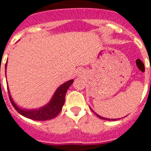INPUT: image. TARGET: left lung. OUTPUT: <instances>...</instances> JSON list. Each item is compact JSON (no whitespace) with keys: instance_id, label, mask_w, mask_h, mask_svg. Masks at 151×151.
<instances>
[{"instance_id":"left-lung-1","label":"left lung","mask_w":151,"mask_h":151,"mask_svg":"<svg viewBox=\"0 0 151 151\" xmlns=\"http://www.w3.org/2000/svg\"><path fill=\"white\" fill-rule=\"evenodd\" d=\"M96 116H98L99 118H101V119H103V120H108V121H110V119H107V118H104V117H102V116H99L98 114H96ZM114 120H115V119H114Z\"/></svg>"}]
</instances>
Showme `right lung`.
Segmentation results:
<instances>
[{
	"label": "right lung",
	"instance_id": "add662e5",
	"mask_svg": "<svg viewBox=\"0 0 151 151\" xmlns=\"http://www.w3.org/2000/svg\"><path fill=\"white\" fill-rule=\"evenodd\" d=\"M72 83H73V80H71L59 87L58 89L56 90L55 93L53 96V98L50 101V103L46 105L45 107L41 108L39 109H35V110L22 109L14 104L9 93V100H10L12 105L22 116H26L29 119L35 120V121H47V120L52 119L54 117H55L60 113L63 105L64 104L66 92ZM8 92H9V90H8Z\"/></svg>",
	"mask_w": 151,
	"mask_h": 151
}]
</instances>
